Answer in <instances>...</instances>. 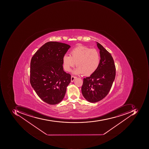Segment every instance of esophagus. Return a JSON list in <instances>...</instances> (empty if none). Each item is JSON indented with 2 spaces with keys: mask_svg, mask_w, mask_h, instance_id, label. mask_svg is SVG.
Returning a JSON list of instances; mask_svg holds the SVG:
<instances>
[{
  "mask_svg": "<svg viewBox=\"0 0 149 149\" xmlns=\"http://www.w3.org/2000/svg\"><path fill=\"white\" fill-rule=\"evenodd\" d=\"M76 78H77V77L74 76H71V82H73Z\"/></svg>",
  "mask_w": 149,
  "mask_h": 149,
  "instance_id": "obj_1",
  "label": "esophagus"
}]
</instances>
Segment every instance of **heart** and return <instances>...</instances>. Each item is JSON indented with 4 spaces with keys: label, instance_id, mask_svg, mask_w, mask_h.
Segmentation results:
<instances>
[{
    "label": "heart",
    "instance_id": "heart-1",
    "mask_svg": "<svg viewBox=\"0 0 149 149\" xmlns=\"http://www.w3.org/2000/svg\"><path fill=\"white\" fill-rule=\"evenodd\" d=\"M100 62V54L98 51L83 46L74 48L71 50L70 56L65 55L63 58L65 71L69 72L76 64L77 68L73 71V73H84L86 76H91L95 72Z\"/></svg>",
    "mask_w": 149,
    "mask_h": 149
}]
</instances>
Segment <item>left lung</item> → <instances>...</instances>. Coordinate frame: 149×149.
<instances>
[{"instance_id": "8db88e82", "label": "left lung", "mask_w": 149, "mask_h": 149, "mask_svg": "<svg viewBox=\"0 0 149 149\" xmlns=\"http://www.w3.org/2000/svg\"><path fill=\"white\" fill-rule=\"evenodd\" d=\"M97 43L100 50V64L95 72L84 78L81 87L83 95L91 102H97L107 95L116 77V68L113 57L102 45Z\"/></svg>"}]
</instances>
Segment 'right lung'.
Instances as JSON below:
<instances>
[{"mask_svg":"<svg viewBox=\"0 0 149 149\" xmlns=\"http://www.w3.org/2000/svg\"><path fill=\"white\" fill-rule=\"evenodd\" d=\"M70 46L57 42L46 43L36 52L30 62V82L37 95L46 103L61 102L71 82L63 70V58Z\"/></svg>","mask_w":149,"mask_h":149,"instance_id":"1","label":"right lung"}]
</instances>
